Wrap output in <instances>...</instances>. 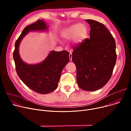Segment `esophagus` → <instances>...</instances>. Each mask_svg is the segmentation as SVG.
Listing matches in <instances>:
<instances>
[{"mask_svg":"<svg viewBox=\"0 0 131 131\" xmlns=\"http://www.w3.org/2000/svg\"><path fill=\"white\" fill-rule=\"evenodd\" d=\"M69 57L70 60H71V59H72V53H71V52H70V53H69Z\"/></svg>","mask_w":131,"mask_h":131,"instance_id":"1","label":"esophagus"}]
</instances>
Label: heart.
Instances as JSON below:
<instances>
[{"mask_svg":"<svg viewBox=\"0 0 131 131\" xmlns=\"http://www.w3.org/2000/svg\"><path fill=\"white\" fill-rule=\"evenodd\" d=\"M88 33L86 26L83 24H73L65 29L62 34L66 40L73 39V43L79 44L85 39Z\"/></svg>","mask_w":131,"mask_h":131,"instance_id":"1","label":"heart"}]
</instances>
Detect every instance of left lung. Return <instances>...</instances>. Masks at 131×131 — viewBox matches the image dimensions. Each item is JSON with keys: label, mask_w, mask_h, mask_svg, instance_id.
Returning <instances> with one entry per match:
<instances>
[{"label": "left lung", "mask_w": 131, "mask_h": 131, "mask_svg": "<svg viewBox=\"0 0 131 131\" xmlns=\"http://www.w3.org/2000/svg\"><path fill=\"white\" fill-rule=\"evenodd\" d=\"M91 28L90 38L73 48L72 61L77 68V81L85 91H94L110 79L116 64V42L105 25L85 20Z\"/></svg>", "instance_id": "1"}]
</instances>
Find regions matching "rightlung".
Instances as JSON below:
<instances>
[{
  "label": "right lung",
  "mask_w": 131,
  "mask_h": 131,
  "mask_svg": "<svg viewBox=\"0 0 131 131\" xmlns=\"http://www.w3.org/2000/svg\"><path fill=\"white\" fill-rule=\"evenodd\" d=\"M48 30L43 20L26 26L15 42L13 54L18 76L29 89L42 94L51 93L58 88L63 69L69 61V52L65 50L52 51L41 63L28 64L22 60L18 49L22 40L29 31Z\"/></svg>",
  "instance_id": "1"
}]
</instances>
